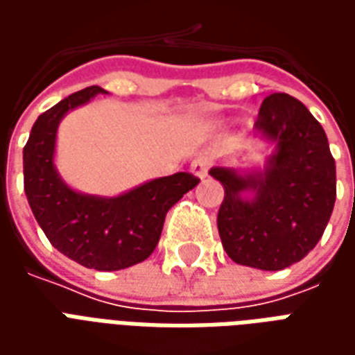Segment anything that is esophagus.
Masks as SVG:
<instances>
[{"label": "esophagus", "instance_id": "esophagus-1", "mask_svg": "<svg viewBox=\"0 0 355 355\" xmlns=\"http://www.w3.org/2000/svg\"><path fill=\"white\" fill-rule=\"evenodd\" d=\"M190 171H192L193 177H198V178L207 177V171H209L207 157H198V159H193L192 165H190Z\"/></svg>", "mask_w": 355, "mask_h": 355}]
</instances>
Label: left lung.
<instances>
[{
	"label": "left lung",
	"mask_w": 355,
	"mask_h": 355,
	"mask_svg": "<svg viewBox=\"0 0 355 355\" xmlns=\"http://www.w3.org/2000/svg\"><path fill=\"white\" fill-rule=\"evenodd\" d=\"M254 137L272 148L262 167L216 163L209 171L224 188L216 224L232 261L277 272L302 261L323 236L336 167L320 121L287 93L262 101Z\"/></svg>",
	"instance_id": "1"
}]
</instances>
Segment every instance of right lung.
Instances as JSON below:
<instances>
[{"mask_svg":"<svg viewBox=\"0 0 355 355\" xmlns=\"http://www.w3.org/2000/svg\"><path fill=\"white\" fill-rule=\"evenodd\" d=\"M96 94L106 91L96 85L78 91L35 119L22 152L24 192L51 245L81 266L112 272L135 266L154 253L167 211L200 180L190 173H175L112 198L66 184L55 165L58 125L68 112Z\"/></svg>","mask_w":355,"mask_h":355,"instance_id":"obj_1","label":"right lung"}]
</instances>
